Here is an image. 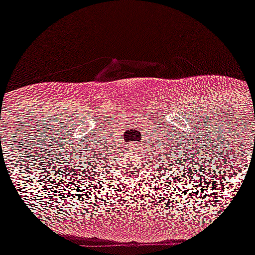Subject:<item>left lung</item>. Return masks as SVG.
Wrapping results in <instances>:
<instances>
[{"instance_id":"1","label":"left lung","mask_w":255,"mask_h":255,"mask_svg":"<svg viewBox=\"0 0 255 255\" xmlns=\"http://www.w3.org/2000/svg\"><path fill=\"white\" fill-rule=\"evenodd\" d=\"M163 151H165V154H162V156H166V160H168V162L175 163V166H177L176 163H185L187 167L189 162H187V161H184V153H185V151H187L186 147H185V144H184V147H182L181 144H175V146H173V144L171 143L170 149H167V147H165V149H163ZM185 158H187V156H185ZM163 162H165V160H163ZM190 163H191V161H190ZM194 163H195V161H194ZM165 166H166V163H165ZM168 167H170V166H168ZM180 170H182V167H180Z\"/></svg>"}]
</instances>
